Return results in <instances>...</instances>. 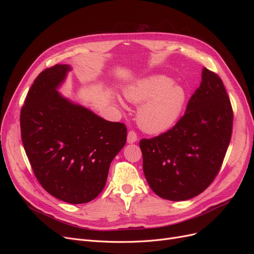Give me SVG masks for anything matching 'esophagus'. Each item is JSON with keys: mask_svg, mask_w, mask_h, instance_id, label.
I'll return each mask as SVG.
<instances>
[{"mask_svg": "<svg viewBox=\"0 0 254 254\" xmlns=\"http://www.w3.org/2000/svg\"><path fill=\"white\" fill-rule=\"evenodd\" d=\"M138 140V136L135 130H129L127 132V143H135Z\"/></svg>", "mask_w": 254, "mask_h": 254, "instance_id": "34e87169", "label": "esophagus"}]
</instances>
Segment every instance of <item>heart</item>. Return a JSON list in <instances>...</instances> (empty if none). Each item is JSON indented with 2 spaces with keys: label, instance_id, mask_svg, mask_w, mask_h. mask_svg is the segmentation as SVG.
I'll return each instance as SVG.
<instances>
[{
  "label": "heart",
  "instance_id": "obj_1",
  "mask_svg": "<svg viewBox=\"0 0 254 254\" xmlns=\"http://www.w3.org/2000/svg\"><path fill=\"white\" fill-rule=\"evenodd\" d=\"M126 98L140 105L137 113L139 127L147 132L158 134L174 127L180 119L186 104V92L174 80L155 75L128 86Z\"/></svg>",
  "mask_w": 254,
  "mask_h": 254
}]
</instances>
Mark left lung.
<instances>
[{
  "label": "left lung",
  "mask_w": 254,
  "mask_h": 254,
  "mask_svg": "<svg viewBox=\"0 0 254 254\" xmlns=\"http://www.w3.org/2000/svg\"><path fill=\"white\" fill-rule=\"evenodd\" d=\"M233 119L222 80L204 68L202 82L178 123L139 143L144 175L154 193L170 201H185L203 192L221 168Z\"/></svg>",
  "instance_id": "left-lung-1"
}]
</instances>
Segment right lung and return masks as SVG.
I'll use <instances>...</instances> for the list:
<instances>
[{
    "label": "right lung",
    "mask_w": 254,
    "mask_h": 254,
    "mask_svg": "<svg viewBox=\"0 0 254 254\" xmlns=\"http://www.w3.org/2000/svg\"><path fill=\"white\" fill-rule=\"evenodd\" d=\"M71 70L56 64L35 79L20 111L21 141L34 174L51 195L84 204L105 188L127 127L74 104L57 90Z\"/></svg>",
    "instance_id": "1"
}]
</instances>
